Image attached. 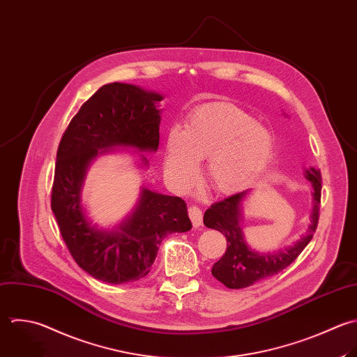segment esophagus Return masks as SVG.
<instances>
[{
	"label": "esophagus",
	"mask_w": 357,
	"mask_h": 357,
	"mask_svg": "<svg viewBox=\"0 0 357 357\" xmlns=\"http://www.w3.org/2000/svg\"><path fill=\"white\" fill-rule=\"evenodd\" d=\"M189 217L192 220V224L195 228H199L203 224V213L197 206L189 207Z\"/></svg>",
	"instance_id": "obj_1"
}]
</instances>
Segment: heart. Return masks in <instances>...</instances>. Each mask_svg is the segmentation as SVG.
I'll return each instance as SVG.
<instances>
[{"label":"heart","mask_w":357,"mask_h":357,"mask_svg":"<svg viewBox=\"0 0 357 357\" xmlns=\"http://www.w3.org/2000/svg\"><path fill=\"white\" fill-rule=\"evenodd\" d=\"M273 149L271 133L249 114L229 102H208L189 114L182 132L167 135L162 169L172 185L186 189L197 175V162L207 158L210 188L234 195L263 172Z\"/></svg>","instance_id":"b5f03b06"}]
</instances>
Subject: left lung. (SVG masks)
I'll return each mask as SVG.
<instances>
[{
  "instance_id": "1",
  "label": "left lung",
  "mask_w": 357,
  "mask_h": 357,
  "mask_svg": "<svg viewBox=\"0 0 357 357\" xmlns=\"http://www.w3.org/2000/svg\"><path fill=\"white\" fill-rule=\"evenodd\" d=\"M305 178L313 186V206L310 224L306 234L292 246L274 253H260L252 249L241 227L243 220V202L250 190L232 195L214 203L206 213L203 222L207 228L220 231L227 238L225 255L213 266L211 274L231 289L248 288L261 280L273 277L287 268L313 239L319 224V210L321 200V174L314 167L305 171Z\"/></svg>"
}]
</instances>
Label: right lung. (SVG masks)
<instances>
[{
  "mask_svg": "<svg viewBox=\"0 0 357 357\" xmlns=\"http://www.w3.org/2000/svg\"><path fill=\"white\" fill-rule=\"evenodd\" d=\"M162 94L128 83L100 87L69 122L56 151L51 208L73 260L107 284L135 282L150 273L162 239L188 232L192 222L181 197L144 186L132 213L115 228L93 224L83 207L82 189L90 164L101 154L135 149L139 167L157 151Z\"/></svg>",
  "mask_w": 357,
  "mask_h": 357,
  "instance_id": "right-lung-1",
  "label": "right lung"
}]
</instances>
